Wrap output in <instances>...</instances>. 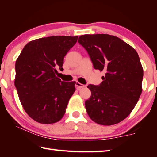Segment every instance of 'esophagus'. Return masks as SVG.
Masks as SVG:
<instances>
[{"mask_svg":"<svg viewBox=\"0 0 157 157\" xmlns=\"http://www.w3.org/2000/svg\"><path fill=\"white\" fill-rule=\"evenodd\" d=\"M75 86H76V88L77 90H81V88H84V87H85V86L83 85V84L80 83L79 82H76Z\"/></svg>","mask_w":157,"mask_h":157,"instance_id":"obj_1","label":"esophagus"}]
</instances>
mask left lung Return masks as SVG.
<instances>
[{
	"instance_id": "8db88e82",
	"label": "left lung",
	"mask_w": 157,
	"mask_h": 157,
	"mask_svg": "<svg viewBox=\"0 0 157 157\" xmlns=\"http://www.w3.org/2000/svg\"><path fill=\"white\" fill-rule=\"evenodd\" d=\"M78 42L94 68L105 73L100 85L88 86L91 96L85 102L87 113L98 124H118L131 114L141 95L143 69L138 54L114 36L82 35Z\"/></svg>"
}]
</instances>
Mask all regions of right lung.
Returning <instances> with one entry per match:
<instances>
[{
  "label": "right lung",
  "instance_id": "add662e5",
  "mask_svg": "<svg viewBox=\"0 0 157 157\" xmlns=\"http://www.w3.org/2000/svg\"><path fill=\"white\" fill-rule=\"evenodd\" d=\"M78 36H55L26 44L15 63L14 86L27 114L43 124L56 123L64 115L76 82L62 81L55 76L64 57Z\"/></svg>",
  "mask_w": 157,
  "mask_h": 157
}]
</instances>
